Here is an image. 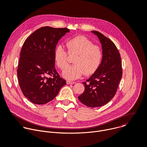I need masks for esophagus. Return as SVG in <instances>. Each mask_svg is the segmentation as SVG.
<instances>
[{"label": "esophagus", "instance_id": "34e87169", "mask_svg": "<svg viewBox=\"0 0 147 147\" xmlns=\"http://www.w3.org/2000/svg\"><path fill=\"white\" fill-rule=\"evenodd\" d=\"M67 84H75L76 82H74V81H66Z\"/></svg>", "mask_w": 147, "mask_h": 147}]
</instances>
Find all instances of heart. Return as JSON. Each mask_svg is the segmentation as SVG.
<instances>
[{
	"instance_id": "1",
	"label": "heart",
	"mask_w": 147,
	"mask_h": 147,
	"mask_svg": "<svg viewBox=\"0 0 147 147\" xmlns=\"http://www.w3.org/2000/svg\"><path fill=\"white\" fill-rule=\"evenodd\" d=\"M68 53L75 56L74 65L66 67L62 72V76L67 80H75L84 73L89 76L94 73L100 66L103 59L101 48L94 45L92 41L84 36H77L69 40L66 43ZM69 55L60 45L54 51V60L56 65L61 69L68 65Z\"/></svg>"
}]
</instances>
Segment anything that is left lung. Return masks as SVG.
<instances>
[{"instance_id": "obj_1", "label": "left lung", "mask_w": 147, "mask_h": 147, "mask_svg": "<svg viewBox=\"0 0 147 147\" xmlns=\"http://www.w3.org/2000/svg\"><path fill=\"white\" fill-rule=\"evenodd\" d=\"M101 44L103 59L98 70L82 82L85 90L78 98L85 105L96 108L108 103L115 96L122 77L121 61L113 42L98 31H91Z\"/></svg>"}]
</instances>
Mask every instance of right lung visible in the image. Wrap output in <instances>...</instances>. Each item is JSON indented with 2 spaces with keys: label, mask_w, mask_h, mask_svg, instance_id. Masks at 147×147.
Instances as JSON below:
<instances>
[{
  "label": "right lung",
  "mask_w": 147,
  "mask_h": 147,
  "mask_svg": "<svg viewBox=\"0 0 147 147\" xmlns=\"http://www.w3.org/2000/svg\"><path fill=\"white\" fill-rule=\"evenodd\" d=\"M69 32L66 28L44 27L25 40L20 54L17 77L23 94L33 103L49 102L66 84L55 69L54 51L58 41Z\"/></svg>",
  "instance_id": "right-lung-1"
}]
</instances>
